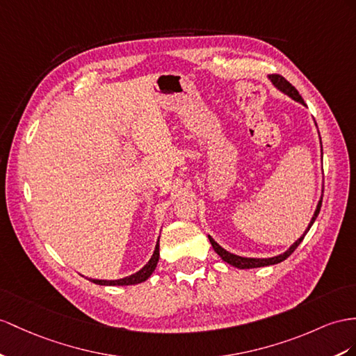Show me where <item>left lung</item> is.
I'll list each match as a JSON object with an SVG mask.
<instances>
[{
  "label": "left lung",
  "instance_id": "1",
  "mask_svg": "<svg viewBox=\"0 0 356 356\" xmlns=\"http://www.w3.org/2000/svg\"><path fill=\"white\" fill-rule=\"evenodd\" d=\"M268 78L270 79V83L273 84V87H275L277 90H280L281 93H284V95H286V96H289L290 99H293V100H296V102L302 104V105L305 106L304 99L300 97V95L298 93V90H296L293 86H291L287 79H284V78L280 76V75H269ZM314 124H316V122H314ZM316 126H317V124H316ZM317 132H318V131H317ZM321 152H322V140H321ZM322 197H323V188H322V195H321V200H318V203H317V206H316V211H314V213H313L312 221H309V224H308V227L305 229V232L302 233V236H300V238H299L296 242L291 243L290 247H289L284 252L278 254V256H273V257H265V259H260V257H242V256H236V254L229 252L227 250H224L220 243L215 242V239L212 238V236H209V234H207V238H209V241H211L212 247H213V250H215V252L218 254V256H220L225 263H229V265H232V266H234V268H238V269H252V268H263V266L277 265V263L284 261V260L290 256V254L293 252V251L299 247V243L304 241L305 234L308 233V230H309V229H312V225L314 224V221H316V218H317L318 212H321V207H322Z\"/></svg>",
  "mask_w": 356,
  "mask_h": 356
}]
</instances>
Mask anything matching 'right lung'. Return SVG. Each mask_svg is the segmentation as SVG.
Masks as SVG:
<instances>
[{
	"mask_svg": "<svg viewBox=\"0 0 356 356\" xmlns=\"http://www.w3.org/2000/svg\"><path fill=\"white\" fill-rule=\"evenodd\" d=\"M158 261H159V238H158V242H156V247H154L153 256L138 272H135V273H132V275H127L124 278H118V280H97V278H88V280L91 282H95V284H99V286H134V284H140V282H144L154 272Z\"/></svg>",
	"mask_w": 356,
	"mask_h": 356,
	"instance_id": "add662e5",
	"label": "right lung"
}]
</instances>
